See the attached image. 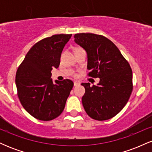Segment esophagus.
<instances>
[{
	"instance_id": "esophagus-1",
	"label": "esophagus",
	"mask_w": 152,
	"mask_h": 152,
	"mask_svg": "<svg viewBox=\"0 0 152 152\" xmlns=\"http://www.w3.org/2000/svg\"><path fill=\"white\" fill-rule=\"evenodd\" d=\"M79 84H80V83H78V82H76V81H75L74 83V86H77Z\"/></svg>"
}]
</instances>
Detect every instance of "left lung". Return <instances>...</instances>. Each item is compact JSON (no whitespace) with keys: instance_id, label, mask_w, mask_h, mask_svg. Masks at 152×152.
<instances>
[{"instance_id":"1","label":"left lung","mask_w":152,"mask_h":152,"mask_svg":"<svg viewBox=\"0 0 152 152\" xmlns=\"http://www.w3.org/2000/svg\"><path fill=\"white\" fill-rule=\"evenodd\" d=\"M74 41L86 50L88 76L99 78L90 86L82 83L85 94L82 104L86 114L98 121L114 117L124 107L132 88V71L114 43L101 35L77 34Z\"/></svg>"}]
</instances>
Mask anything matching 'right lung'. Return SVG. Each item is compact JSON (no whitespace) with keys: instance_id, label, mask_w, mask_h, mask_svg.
Here are the masks:
<instances>
[{"instance_id":"right-lung-1","label":"right lung","mask_w":152,"mask_h":152,"mask_svg":"<svg viewBox=\"0 0 152 152\" xmlns=\"http://www.w3.org/2000/svg\"><path fill=\"white\" fill-rule=\"evenodd\" d=\"M72 34L53 35L38 41L26 54L15 76L19 100L28 114L50 121L62 113L74 83L56 80L51 70L58 68L62 50Z\"/></svg>"}]
</instances>
